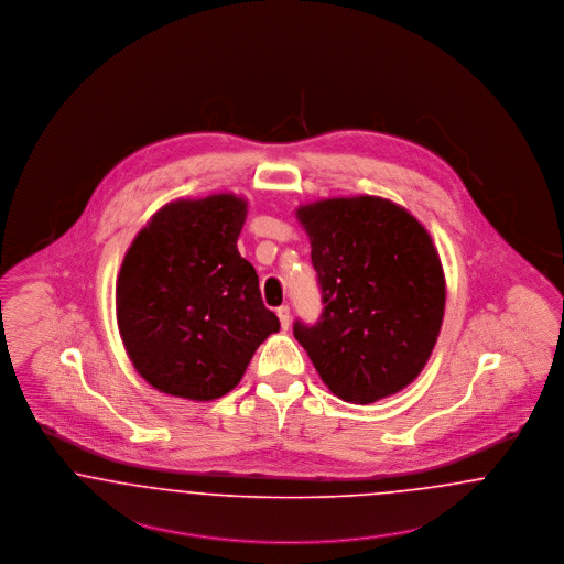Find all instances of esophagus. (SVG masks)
Masks as SVG:
<instances>
[{
  "label": "esophagus",
  "mask_w": 564,
  "mask_h": 564,
  "mask_svg": "<svg viewBox=\"0 0 564 564\" xmlns=\"http://www.w3.org/2000/svg\"><path fill=\"white\" fill-rule=\"evenodd\" d=\"M276 315H279L281 327H283V329H288V327H290V322H292V315H290V306H288V304L279 306V308H276Z\"/></svg>",
  "instance_id": "obj_1"
}]
</instances>
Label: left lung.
Instances as JSON below:
<instances>
[{
	"instance_id": "obj_1",
	"label": "left lung",
	"mask_w": 564,
	"mask_h": 564,
	"mask_svg": "<svg viewBox=\"0 0 564 564\" xmlns=\"http://www.w3.org/2000/svg\"><path fill=\"white\" fill-rule=\"evenodd\" d=\"M311 239L323 313L294 323L327 389L372 403L408 387L437 343L446 279L427 228L380 196L323 198L295 209Z\"/></svg>"
}]
</instances>
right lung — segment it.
Returning a JSON list of instances; mask_svg holds the SVG:
<instances>
[{"instance_id":"obj_1","label":"right lung","mask_w":564,"mask_h":564,"mask_svg":"<svg viewBox=\"0 0 564 564\" xmlns=\"http://www.w3.org/2000/svg\"><path fill=\"white\" fill-rule=\"evenodd\" d=\"M247 200L221 192L164 205L137 232L116 283L118 329L134 370L161 393H230L279 332L237 239Z\"/></svg>"}]
</instances>
